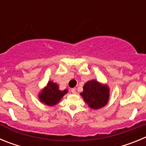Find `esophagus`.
Instances as JSON below:
<instances>
[{"label":"esophagus","mask_w":146,"mask_h":146,"mask_svg":"<svg viewBox=\"0 0 146 146\" xmlns=\"http://www.w3.org/2000/svg\"><path fill=\"white\" fill-rule=\"evenodd\" d=\"M71 91H72V93L73 94H76V93H77V91H76V89L75 88H72Z\"/></svg>","instance_id":"esophagus-1"}]
</instances>
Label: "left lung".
<instances>
[{
    "label": "left lung",
    "instance_id": "8db88e82",
    "mask_svg": "<svg viewBox=\"0 0 146 146\" xmlns=\"http://www.w3.org/2000/svg\"><path fill=\"white\" fill-rule=\"evenodd\" d=\"M82 99L91 109L99 110L108 103L110 98V88L96 80H89L83 86V91L80 93Z\"/></svg>",
    "mask_w": 146,
    "mask_h": 146
}]
</instances>
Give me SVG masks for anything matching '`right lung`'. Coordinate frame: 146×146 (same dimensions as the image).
Instances as JSON below:
<instances>
[{
    "instance_id": "1",
    "label": "right lung",
    "mask_w": 146,
    "mask_h": 146,
    "mask_svg": "<svg viewBox=\"0 0 146 146\" xmlns=\"http://www.w3.org/2000/svg\"><path fill=\"white\" fill-rule=\"evenodd\" d=\"M68 91V89L60 91L56 82L49 81L47 86L38 93V97L40 102L45 105L52 107L56 105Z\"/></svg>"
}]
</instances>
